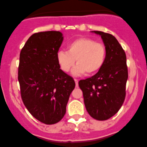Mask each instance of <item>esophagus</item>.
I'll list each match as a JSON object with an SVG mask.
<instances>
[{"instance_id": "esophagus-1", "label": "esophagus", "mask_w": 147, "mask_h": 147, "mask_svg": "<svg viewBox=\"0 0 147 147\" xmlns=\"http://www.w3.org/2000/svg\"><path fill=\"white\" fill-rule=\"evenodd\" d=\"M74 80H75V82H76V87H78V80H77V79H76V78H75Z\"/></svg>"}]
</instances>
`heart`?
I'll return each mask as SVG.
<instances>
[{
    "label": "heart",
    "instance_id": "heart-1",
    "mask_svg": "<svg viewBox=\"0 0 147 147\" xmlns=\"http://www.w3.org/2000/svg\"><path fill=\"white\" fill-rule=\"evenodd\" d=\"M106 58V49L102 43L93 39L80 38L69 44L67 51H60L57 54V61L60 69L69 72L75 65L73 74L86 75L96 73L103 66Z\"/></svg>",
    "mask_w": 147,
    "mask_h": 147
}]
</instances>
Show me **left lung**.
Segmentation results:
<instances>
[{
  "label": "left lung",
  "instance_id": "8db88e82",
  "mask_svg": "<svg viewBox=\"0 0 147 147\" xmlns=\"http://www.w3.org/2000/svg\"><path fill=\"white\" fill-rule=\"evenodd\" d=\"M99 34L106 49L103 66L90 78L78 82L88 114L97 120H106L119 110L126 97L128 78L126 56L117 39L110 34Z\"/></svg>",
  "mask_w": 147,
  "mask_h": 147
}]
</instances>
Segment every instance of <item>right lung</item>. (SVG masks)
<instances>
[{
	"label": "right lung",
	"instance_id": "1",
	"mask_svg": "<svg viewBox=\"0 0 147 147\" xmlns=\"http://www.w3.org/2000/svg\"><path fill=\"white\" fill-rule=\"evenodd\" d=\"M63 41L60 31L33 34L22 48L18 82L22 101L29 113L41 123H59L76 83L60 69L57 54Z\"/></svg>",
	"mask_w": 147,
	"mask_h": 147
}]
</instances>
